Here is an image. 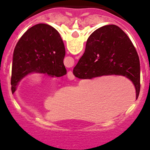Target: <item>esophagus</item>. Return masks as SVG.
I'll use <instances>...</instances> for the list:
<instances>
[{
	"label": "esophagus",
	"instance_id": "1",
	"mask_svg": "<svg viewBox=\"0 0 150 150\" xmlns=\"http://www.w3.org/2000/svg\"><path fill=\"white\" fill-rule=\"evenodd\" d=\"M67 78H68V79L71 80V81H72V80L75 79V76H74V75H73V74H72V72H71V71H69V72H68V73H67Z\"/></svg>",
	"mask_w": 150,
	"mask_h": 150
}]
</instances>
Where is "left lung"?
<instances>
[{"label":"left lung","instance_id":"8db88e82","mask_svg":"<svg viewBox=\"0 0 150 150\" xmlns=\"http://www.w3.org/2000/svg\"><path fill=\"white\" fill-rule=\"evenodd\" d=\"M65 48L59 33L46 24L30 28L15 46L11 69V92L21 79L32 72L51 77L66 75L64 65Z\"/></svg>","mask_w":150,"mask_h":150}]
</instances>
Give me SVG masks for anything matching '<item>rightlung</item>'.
<instances>
[{"label":"right lung","mask_w":150,"mask_h":150,"mask_svg":"<svg viewBox=\"0 0 150 150\" xmlns=\"http://www.w3.org/2000/svg\"><path fill=\"white\" fill-rule=\"evenodd\" d=\"M80 79L102 75H122L131 80L140 91V62L136 48L119 27L106 25L95 30L88 38L83 55L74 67Z\"/></svg>","instance_id":"obj_1"}]
</instances>
